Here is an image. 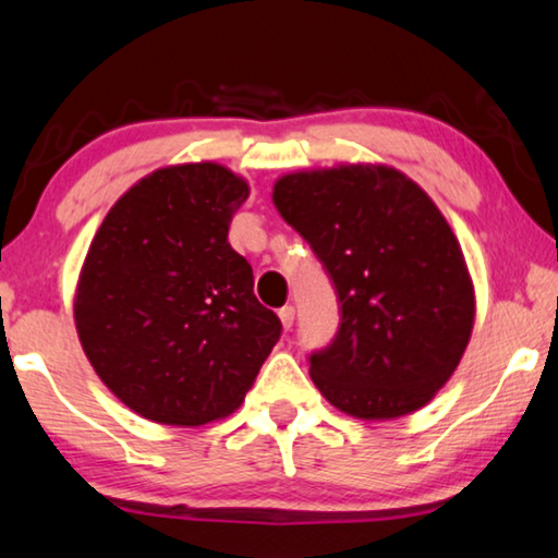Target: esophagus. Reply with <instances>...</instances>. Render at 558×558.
<instances>
[{
  "label": "esophagus",
  "instance_id": "esophagus-1",
  "mask_svg": "<svg viewBox=\"0 0 558 558\" xmlns=\"http://www.w3.org/2000/svg\"><path fill=\"white\" fill-rule=\"evenodd\" d=\"M279 319H281V325H284V330H292V325H294V307H292V304H287V307L279 310Z\"/></svg>",
  "mask_w": 558,
  "mask_h": 558
}]
</instances>
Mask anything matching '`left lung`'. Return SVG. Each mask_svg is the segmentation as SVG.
Wrapping results in <instances>:
<instances>
[{
	"label": "left lung",
	"instance_id": "obj_1",
	"mask_svg": "<svg viewBox=\"0 0 558 558\" xmlns=\"http://www.w3.org/2000/svg\"><path fill=\"white\" fill-rule=\"evenodd\" d=\"M271 197L338 292L340 330L310 355L319 393L368 422L426 407L475 325L460 241L432 197L388 165L292 172Z\"/></svg>",
	"mask_w": 558,
	"mask_h": 558
}]
</instances>
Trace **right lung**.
I'll return each instance as SVG.
<instances>
[{"instance_id":"obj_1","label":"right lung","mask_w":558,"mask_h":558,"mask_svg":"<svg viewBox=\"0 0 558 558\" xmlns=\"http://www.w3.org/2000/svg\"><path fill=\"white\" fill-rule=\"evenodd\" d=\"M248 182L172 165L126 190L83 262L73 317L106 388L149 422L201 426L241 407L281 335L228 243Z\"/></svg>"}]
</instances>
